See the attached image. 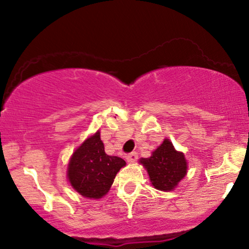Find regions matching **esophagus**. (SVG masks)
<instances>
[{"instance_id": "1", "label": "esophagus", "mask_w": 249, "mask_h": 249, "mask_svg": "<svg viewBox=\"0 0 249 249\" xmlns=\"http://www.w3.org/2000/svg\"><path fill=\"white\" fill-rule=\"evenodd\" d=\"M125 159H127V161L128 162H135L136 160L138 159V154L136 152H131V153H129V154L125 156Z\"/></svg>"}]
</instances>
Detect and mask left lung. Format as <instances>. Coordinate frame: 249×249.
Here are the masks:
<instances>
[{
    "mask_svg": "<svg viewBox=\"0 0 249 249\" xmlns=\"http://www.w3.org/2000/svg\"><path fill=\"white\" fill-rule=\"evenodd\" d=\"M141 163L147 170L152 185L164 192L176 188L187 173L185 155L177 152L169 139H164L151 158L142 159Z\"/></svg>",
    "mask_w": 249,
    "mask_h": 249,
    "instance_id": "1",
    "label": "left lung"
}]
</instances>
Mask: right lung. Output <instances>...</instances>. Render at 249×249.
Instances as JSON below:
<instances>
[{
	"label": "right lung",
	"instance_id": "add662e5",
	"mask_svg": "<svg viewBox=\"0 0 249 249\" xmlns=\"http://www.w3.org/2000/svg\"><path fill=\"white\" fill-rule=\"evenodd\" d=\"M124 160L107 155L100 131L84 142L72 154L68 166L71 186L88 198H101L110 190Z\"/></svg>",
	"mask_w": 249,
	"mask_h": 249
}]
</instances>
